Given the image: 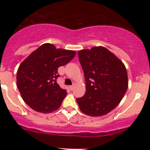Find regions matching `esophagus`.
Returning <instances> with one entry per match:
<instances>
[{
	"instance_id": "34e87169",
	"label": "esophagus",
	"mask_w": 150,
	"mask_h": 150,
	"mask_svg": "<svg viewBox=\"0 0 150 150\" xmlns=\"http://www.w3.org/2000/svg\"><path fill=\"white\" fill-rule=\"evenodd\" d=\"M74 87H75V86H74V85L70 86V87H69V88H70V90H71V91H73V89H74Z\"/></svg>"
}]
</instances>
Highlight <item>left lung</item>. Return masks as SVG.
Here are the masks:
<instances>
[{
  "instance_id": "1",
  "label": "left lung",
  "mask_w": 150,
  "mask_h": 150,
  "mask_svg": "<svg viewBox=\"0 0 150 150\" xmlns=\"http://www.w3.org/2000/svg\"><path fill=\"white\" fill-rule=\"evenodd\" d=\"M86 82L85 95L76 99L80 111L90 116L107 114L119 104L128 87L125 65L104 46L78 51Z\"/></svg>"
}]
</instances>
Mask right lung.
<instances>
[{
    "instance_id": "right-lung-1",
    "label": "right lung",
    "mask_w": 150,
    "mask_h": 150,
    "mask_svg": "<svg viewBox=\"0 0 150 150\" xmlns=\"http://www.w3.org/2000/svg\"><path fill=\"white\" fill-rule=\"evenodd\" d=\"M71 50L42 44L25 59L17 73V87L24 101L34 111L49 113L59 108L67 92L56 82L58 68L75 57Z\"/></svg>"
}]
</instances>
